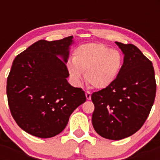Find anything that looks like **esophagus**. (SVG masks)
I'll list each match as a JSON object with an SVG mask.
<instances>
[{"instance_id": "1", "label": "esophagus", "mask_w": 160, "mask_h": 160, "mask_svg": "<svg viewBox=\"0 0 160 160\" xmlns=\"http://www.w3.org/2000/svg\"><path fill=\"white\" fill-rule=\"evenodd\" d=\"M86 97H87V100H90V98H91V94H90V92L87 91L86 92Z\"/></svg>"}]
</instances>
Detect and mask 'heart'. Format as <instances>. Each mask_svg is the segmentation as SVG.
<instances>
[{
	"instance_id": "heart-1",
	"label": "heart",
	"mask_w": 160,
	"mask_h": 160,
	"mask_svg": "<svg viewBox=\"0 0 160 160\" xmlns=\"http://www.w3.org/2000/svg\"><path fill=\"white\" fill-rule=\"evenodd\" d=\"M122 54L102 43H86L78 46L73 59L67 63L70 77L76 82L86 72V81L95 89H105L116 80L122 66Z\"/></svg>"
}]
</instances>
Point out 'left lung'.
I'll return each mask as SVG.
<instances>
[{
  "mask_svg": "<svg viewBox=\"0 0 160 160\" xmlns=\"http://www.w3.org/2000/svg\"><path fill=\"white\" fill-rule=\"evenodd\" d=\"M115 43L124 54L119 74L110 87L91 95L93 127L98 135L111 140L131 136L142 128L156 93L152 62L132 44Z\"/></svg>",
  "mask_w": 160,
  "mask_h": 160,
  "instance_id": "1",
  "label": "left lung"
}]
</instances>
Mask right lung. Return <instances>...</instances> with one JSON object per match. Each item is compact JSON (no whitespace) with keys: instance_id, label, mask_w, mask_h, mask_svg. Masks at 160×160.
<instances>
[{"instance_id":"add662e5","label":"right lung","mask_w":160,"mask_h":160,"mask_svg":"<svg viewBox=\"0 0 160 160\" xmlns=\"http://www.w3.org/2000/svg\"><path fill=\"white\" fill-rule=\"evenodd\" d=\"M72 44L73 36L38 41L13 60L7 78L8 106L17 124L33 136L60 134L70 114L87 100L81 88L66 80Z\"/></svg>"}]
</instances>
